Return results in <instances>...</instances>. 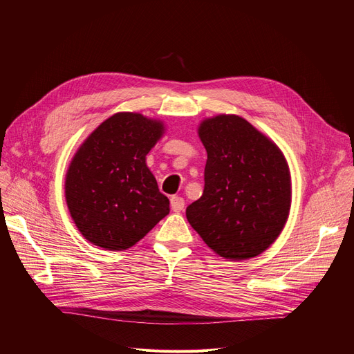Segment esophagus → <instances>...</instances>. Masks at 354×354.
I'll return each instance as SVG.
<instances>
[{
    "mask_svg": "<svg viewBox=\"0 0 354 354\" xmlns=\"http://www.w3.org/2000/svg\"><path fill=\"white\" fill-rule=\"evenodd\" d=\"M183 207H185L183 198L176 196V195H174V196L171 198V208H172L174 212H180V211H183Z\"/></svg>",
    "mask_w": 354,
    "mask_h": 354,
    "instance_id": "34e87169",
    "label": "esophagus"
}]
</instances>
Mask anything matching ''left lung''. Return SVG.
<instances>
[{
    "label": "left lung",
    "mask_w": 354,
    "mask_h": 354,
    "mask_svg": "<svg viewBox=\"0 0 354 354\" xmlns=\"http://www.w3.org/2000/svg\"><path fill=\"white\" fill-rule=\"evenodd\" d=\"M205 187L187 208L191 227L227 259L264 252L281 234L291 207V178L283 152L236 115L203 120Z\"/></svg>",
    "instance_id": "1"
}]
</instances>
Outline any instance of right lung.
Returning a JSON list of instances; mask_svg holds the SVG:
<instances>
[{"mask_svg": "<svg viewBox=\"0 0 354 354\" xmlns=\"http://www.w3.org/2000/svg\"><path fill=\"white\" fill-rule=\"evenodd\" d=\"M165 133L160 120L120 111L77 149L66 174L70 215L91 244L109 251L133 247L169 214V199L146 165Z\"/></svg>", "mask_w": 354, "mask_h": 354, "instance_id": "obj_1", "label": "right lung"}]
</instances>
